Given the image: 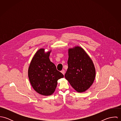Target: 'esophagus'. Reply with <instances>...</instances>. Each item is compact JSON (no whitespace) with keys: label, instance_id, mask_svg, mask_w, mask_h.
<instances>
[{"label":"esophagus","instance_id":"1","mask_svg":"<svg viewBox=\"0 0 121 121\" xmlns=\"http://www.w3.org/2000/svg\"><path fill=\"white\" fill-rule=\"evenodd\" d=\"M61 73L63 74V75H64V74H65V70H62L61 71Z\"/></svg>","mask_w":121,"mask_h":121}]
</instances>
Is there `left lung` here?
<instances>
[{"label": "left lung", "mask_w": 121, "mask_h": 121, "mask_svg": "<svg viewBox=\"0 0 121 121\" xmlns=\"http://www.w3.org/2000/svg\"><path fill=\"white\" fill-rule=\"evenodd\" d=\"M68 69L65 78L77 92H84L93 84L95 77L93 62L81 47L69 48Z\"/></svg>", "instance_id": "left-lung-1"}]
</instances>
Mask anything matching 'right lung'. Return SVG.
<instances>
[{"instance_id":"right-lung-1","label":"right lung","mask_w":121,"mask_h":121,"mask_svg":"<svg viewBox=\"0 0 121 121\" xmlns=\"http://www.w3.org/2000/svg\"><path fill=\"white\" fill-rule=\"evenodd\" d=\"M52 50L47 52L40 48L35 53L28 70L30 82L35 91L40 95L49 96L56 88L57 81L64 77L49 59Z\"/></svg>"}]
</instances>
